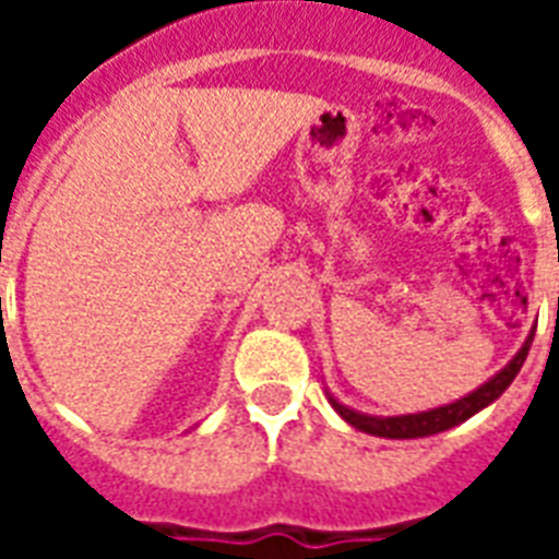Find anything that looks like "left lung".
<instances>
[{"label": "left lung", "instance_id": "8db88e82", "mask_svg": "<svg viewBox=\"0 0 559 559\" xmlns=\"http://www.w3.org/2000/svg\"><path fill=\"white\" fill-rule=\"evenodd\" d=\"M530 335L524 341V347L518 350V356L512 362L506 365L503 371L497 377H491L485 386H479L476 392H469L467 399L455 401V404H445V407H437V411L428 413H411V416H389V419H380V416H365V413H356L350 407H344L335 399L332 401V407L344 416V419L350 421L353 428H359L365 433H374V437H389V440H413V437H428V433H440L445 428H452V425H461L464 419H469L473 413H479L481 407H488L491 401H497L503 395L509 383L515 380V374L521 371V365L527 359L530 350Z\"/></svg>", "mask_w": 559, "mask_h": 559}]
</instances>
